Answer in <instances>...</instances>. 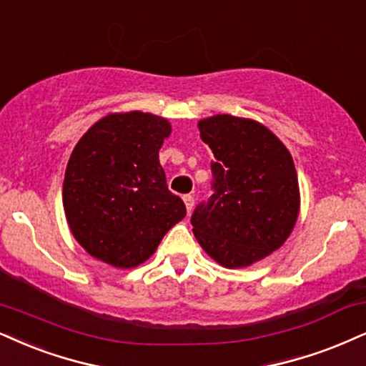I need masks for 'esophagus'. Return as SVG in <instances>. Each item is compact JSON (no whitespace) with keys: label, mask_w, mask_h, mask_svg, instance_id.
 Instances as JSON below:
<instances>
[{"label":"esophagus","mask_w":366,"mask_h":366,"mask_svg":"<svg viewBox=\"0 0 366 366\" xmlns=\"http://www.w3.org/2000/svg\"><path fill=\"white\" fill-rule=\"evenodd\" d=\"M183 202H184V205H187L188 214H190V212L193 210V205H195V198H193L192 195H184L183 197Z\"/></svg>","instance_id":"obj_1"}]
</instances>
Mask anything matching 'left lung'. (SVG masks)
<instances>
[{
    "label": "left lung",
    "instance_id": "obj_1",
    "mask_svg": "<svg viewBox=\"0 0 366 366\" xmlns=\"http://www.w3.org/2000/svg\"><path fill=\"white\" fill-rule=\"evenodd\" d=\"M214 152V190L192 215L198 244L224 268H246L280 249L295 227L300 190L290 151L252 119L214 115L198 122Z\"/></svg>",
    "mask_w": 366,
    "mask_h": 366
}]
</instances>
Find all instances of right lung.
I'll use <instances>...</instances> for the list:
<instances>
[{
    "mask_svg": "<svg viewBox=\"0 0 366 366\" xmlns=\"http://www.w3.org/2000/svg\"><path fill=\"white\" fill-rule=\"evenodd\" d=\"M169 134L164 117L115 112L76 144L62 205L74 239L93 258L114 268H135L184 219L183 200L168 190L159 164V149Z\"/></svg>",
    "mask_w": 366,
    "mask_h": 366,
    "instance_id": "1",
    "label": "right lung"
}]
</instances>
